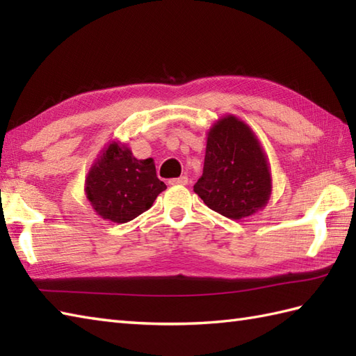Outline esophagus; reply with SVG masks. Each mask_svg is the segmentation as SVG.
Listing matches in <instances>:
<instances>
[{
  "instance_id": "esophagus-1",
  "label": "esophagus",
  "mask_w": 356,
  "mask_h": 356,
  "mask_svg": "<svg viewBox=\"0 0 356 356\" xmlns=\"http://www.w3.org/2000/svg\"><path fill=\"white\" fill-rule=\"evenodd\" d=\"M188 184V177L186 176H180L176 179L170 180V185H186Z\"/></svg>"
}]
</instances>
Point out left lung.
<instances>
[{"label":"left lung","instance_id":"8db88e82","mask_svg":"<svg viewBox=\"0 0 356 356\" xmlns=\"http://www.w3.org/2000/svg\"><path fill=\"white\" fill-rule=\"evenodd\" d=\"M194 193L231 220L268 205L272 193L268 156L252 128L237 116L226 115L209 128L203 174Z\"/></svg>","mask_w":356,"mask_h":356}]
</instances>
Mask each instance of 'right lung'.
I'll list each match as a JSON object with an SVG mask.
<instances>
[{
    "label": "right lung",
    "instance_id": "obj_1",
    "mask_svg": "<svg viewBox=\"0 0 356 356\" xmlns=\"http://www.w3.org/2000/svg\"><path fill=\"white\" fill-rule=\"evenodd\" d=\"M166 185L156 176L153 159H136L127 143L111 140L86 177V195L104 220L127 223L151 208Z\"/></svg>",
    "mask_w": 356,
    "mask_h": 356
}]
</instances>
